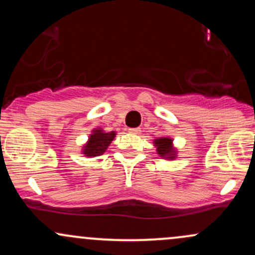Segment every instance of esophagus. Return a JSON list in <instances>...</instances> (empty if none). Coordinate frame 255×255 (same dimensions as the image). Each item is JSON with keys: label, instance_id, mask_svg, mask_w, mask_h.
<instances>
[{"label": "esophagus", "instance_id": "obj_1", "mask_svg": "<svg viewBox=\"0 0 255 255\" xmlns=\"http://www.w3.org/2000/svg\"><path fill=\"white\" fill-rule=\"evenodd\" d=\"M128 130H129V133H131V134H139L140 131H141L140 130V128H129Z\"/></svg>", "mask_w": 255, "mask_h": 255}]
</instances>
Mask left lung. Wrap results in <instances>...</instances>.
Segmentation results:
<instances>
[{
    "instance_id": "8db88e82",
    "label": "left lung",
    "mask_w": 255,
    "mask_h": 255,
    "mask_svg": "<svg viewBox=\"0 0 255 255\" xmlns=\"http://www.w3.org/2000/svg\"><path fill=\"white\" fill-rule=\"evenodd\" d=\"M153 145L156 146L157 153L163 159L174 160L175 158H177V148L174 146V139L172 137H157V139L153 140Z\"/></svg>"
}]
</instances>
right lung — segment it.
Masks as SVG:
<instances>
[{
    "instance_id": "obj_1",
    "label": "right lung",
    "mask_w": 255,
    "mask_h": 255,
    "mask_svg": "<svg viewBox=\"0 0 255 255\" xmlns=\"http://www.w3.org/2000/svg\"><path fill=\"white\" fill-rule=\"evenodd\" d=\"M116 136V131H105L103 128H95L91 131L87 141L83 145L81 153L85 157H97L102 156L107 148L109 147L114 139Z\"/></svg>"
}]
</instances>
